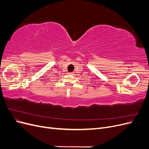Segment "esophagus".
<instances>
[{
	"label": "esophagus",
	"mask_w": 149,
	"mask_h": 149,
	"mask_svg": "<svg viewBox=\"0 0 149 149\" xmlns=\"http://www.w3.org/2000/svg\"><path fill=\"white\" fill-rule=\"evenodd\" d=\"M68 74L72 75V74H73V73H72V72H70V73H68Z\"/></svg>",
	"instance_id": "obj_1"
}]
</instances>
